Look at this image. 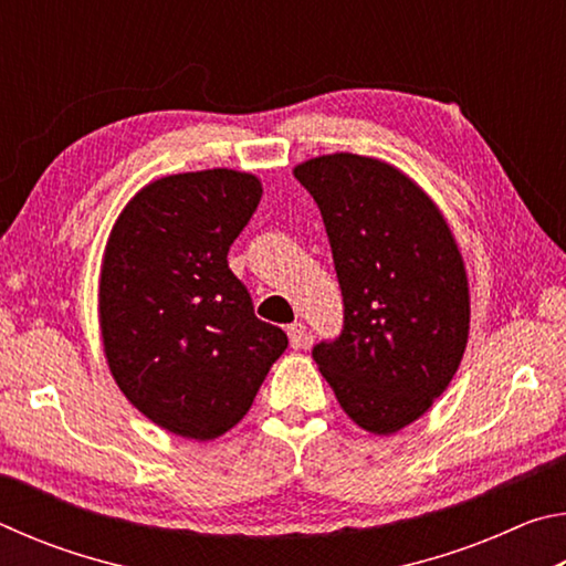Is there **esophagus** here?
Listing matches in <instances>:
<instances>
[{"mask_svg": "<svg viewBox=\"0 0 566 566\" xmlns=\"http://www.w3.org/2000/svg\"><path fill=\"white\" fill-rule=\"evenodd\" d=\"M286 337H290V347L292 349H306L310 347V332L302 322H294L286 327Z\"/></svg>", "mask_w": 566, "mask_h": 566, "instance_id": "34e87169", "label": "esophagus"}]
</instances>
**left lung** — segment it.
Returning <instances> with one entry per match:
<instances>
[{
	"label": "left lung",
	"mask_w": 566,
	"mask_h": 566,
	"mask_svg": "<svg viewBox=\"0 0 566 566\" xmlns=\"http://www.w3.org/2000/svg\"><path fill=\"white\" fill-rule=\"evenodd\" d=\"M292 171L319 207L344 296L339 339L312 357L354 424L395 434L432 409L464 357V256L434 199L385 159L337 151Z\"/></svg>",
	"instance_id": "obj_1"
}]
</instances>
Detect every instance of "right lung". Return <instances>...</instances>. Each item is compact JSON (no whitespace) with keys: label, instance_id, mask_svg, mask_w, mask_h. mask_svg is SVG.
I'll return each mask as SVG.
<instances>
[{"label":"right lung","instance_id":"add662e5","mask_svg":"<svg viewBox=\"0 0 566 566\" xmlns=\"http://www.w3.org/2000/svg\"><path fill=\"white\" fill-rule=\"evenodd\" d=\"M260 199L249 171L159 177L129 199L104 247V357L122 395L177 437L229 432L286 349L227 264Z\"/></svg>","mask_w":566,"mask_h":566}]
</instances>
